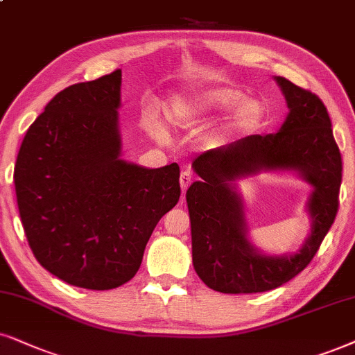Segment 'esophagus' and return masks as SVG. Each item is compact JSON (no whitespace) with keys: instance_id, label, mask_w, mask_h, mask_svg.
<instances>
[{"instance_id":"obj_1","label":"esophagus","mask_w":355,"mask_h":355,"mask_svg":"<svg viewBox=\"0 0 355 355\" xmlns=\"http://www.w3.org/2000/svg\"><path fill=\"white\" fill-rule=\"evenodd\" d=\"M191 183V173L188 172V170H185V172H182L180 175V188H182V193L187 191V188L190 187Z\"/></svg>"}]
</instances>
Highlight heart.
Segmentation results:
<instances>
[{"instance_id":"obj_1","label":"heart","mask_w":355,"mask_h":355,"mask_svg":"<svg viewBox=\"0 0 355 355\" xmlns=\"http://www.w3.org/2000/svg\"><path fill=\"white\" fill-rule=\"evenodd\" d=\"M242 98L244 95L239 89L227 87L208 88L178 96L170 101L167 107L168 125L175 129L193 128L234 107L230 116L209 132L208 141L219 144L237 134L250 132L262 123L266 116V106L262 101L254 98L242 100Z\"/></svg>"}]
</instances>
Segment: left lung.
<instances>
[{
    "label": "left lung",
    "mask_w": 355,
    "mask_h": 355,
    "mask_svg": "<svg viewBox=\"0 0 355 355\" xmlns=\"http://www.w3.org/2000/svg\"><path fill=\"white\" fill-rule=\"evenodd\" d=\"M273 80L288 106L278 132L206 150L191 164L200 177L187 190L193 267L221 293H260L290 282L315 257L338 214L343 160L326 106L286 78ZM260 171H293L313 188L307 204L312 232L297 253L270 256L248 239L235 182Z\"/></svg>",
    "instance_id": "left-lung-1"
}]
</instances>
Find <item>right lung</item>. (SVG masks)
Here are the masks:
<instances>
[{"mask_svg":"<svg viewBox=\"0 0 355 355\" xmlns=\"http://www.w3.org/2000/svg\"><path fill=\"white\" fill-rule=\"evenodd\" d=\"M121 70L71 85L31 124L15 167L34 257L67 284L111 290L136 275L147 241L180 198L177 164L121 159Z\"/></svg>","mask_w":355,"mask_h":355,"instance_id":"1","label":"right lung"}]
</instances>
